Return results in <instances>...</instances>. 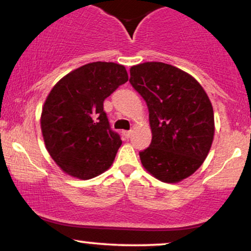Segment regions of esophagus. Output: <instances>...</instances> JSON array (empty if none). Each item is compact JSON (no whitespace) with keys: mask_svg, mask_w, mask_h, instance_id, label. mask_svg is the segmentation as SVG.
Returning a JSON list of instances; mask_svg holds the SVG:
<instances>
[{"mask_svg":"<svg viewBox=\"0 0 251 251\" xmlns=\"http://www.w3.org/2000/svg\"><path fill=\"white\" fill-rule=\"evenodd\" d=\"M131 134H132V131H131V130H125V131H123V136H125L126 138H129V137H130Z\"/></svg>","mask_w":251,"mask_h":251,"instance_id":"esophagus-1","label":"esophagus"}]
</instances>
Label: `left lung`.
<instances>
[{
  "mask_svg": "<svg viewBox=\"0 0 251 251\" xmlns=\"http://www.w3.org/2000/svg\"><path fill=\"white\" fill-rule=\"evenodd\" d=\"M130 83L147 102L152 132L142 165L164 182H179L202 165L214 138V111L202 86L172 65L131 66Z\"/></svg>",
  "mask_w": 251,
  "mask_h": 251,
  "instance_id": "obj_1",
  "label": "left lung"
}]
</instances>
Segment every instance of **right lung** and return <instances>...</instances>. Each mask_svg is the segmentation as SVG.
Listing matches in <instances>:
<instances>
[{
	"label": "right lung",
	"instance_id": "right-lung-1",
	"mask_svg": "<svg viewBox=\"0 0 251 251\" xmlns=\"http://www.w3.org/2000/svg\"><path fill=\"white\" fill-rule=\"evenodd\" d=\"M126 81L123 65L95 61L66 74L49 93L40 128L46 150L65 173L91 179L110 168L122 141L110 129L103 101Z\"/></svg>",
	"mask_w": 251,
	"mask_h": 251
}]
</instances>
